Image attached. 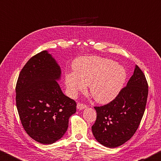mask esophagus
<instances>
[{"label": "esophagus", "mask_w": 161, "mask_h": 161, "mask_svg": "<svg viewBox=\"0 0 161 161\" xmlns=\"http://www.w3.org/2000/svg\"><path fill=\"white\" fill-rule=\"evenodd\" d=\"M87 107V105H86V104H83L82 103H78L77 104V108L78 109H83L84 108H86Z\"/></svg>", "instance_id": "1"}]
</instances>
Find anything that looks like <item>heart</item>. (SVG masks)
Returning <instances> with one entry per match:
<instances>
[{
    "instance_id": "obj_1",
    "label": "heart",
    "mask_w": 161,
    "mask_h": 161,
    "mask_svg": "<svg viewBox=\"0 0 161 161\" xmlns=\"http://www.w3.org/2000/svg\"><path fill=\"white\" fill-rule=\"evenodd\" d=\"M74 73L66 75V84L70 94L75 96L90 85V92L100 103L113 100L122 89L126 71L111 59L99 56L80 58L73 64Z\"/></svg>"
}]
</instances>
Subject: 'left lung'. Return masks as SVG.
Returning <instances> with one entry per match:
<instances>
[{
  "instance_id": "obj_1",
  "label": "left lung",
  "mask_w": 161,
  "mask_h": 161,
  "mask_svg": "<svg viewBox=\"0 0 161 161\" xmlns=\"http://www.w3.org/2000/svg\"><path fill=\"white\" fill-rule=\"evenodd\" d=\"M148 88L144 73L136 66L127 85L113 100L94 107L97 118L92 131L98 142L106 147L116 148L134 136L144 114Z\"/></svg>"
}]
</instances>
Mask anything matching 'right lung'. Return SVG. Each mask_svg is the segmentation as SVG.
<instances>
[{
  "label": "right lung",
  "mask_w": 161,
  "mask_h": 161,
  "mask_svg": "<svg viewBox=\"0 0 161 161\" xmlns=\"http://www.w3.org/2000/svg\"><path fill=\"white\" fill-rule=\"evenodd\" d=\"M61 69L47 51L36 53L19 73L16 106L25 131L39 143L52 144L67 131L76 112L74 100L65 95L56 80Z\"/></svg>",
  "instance_id": "add662e5"
}]
</instances>
